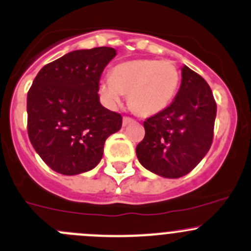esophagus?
<instances>
[{"instance_id":"1","label":"esophagus","mask_w":251,"mask_h":251,"mask_svg":"<svg viewBox=\"0 0 251 251\" xmlns=\"http://www.w3.org/2000/svg\"><path fill=\"white\" fill-rule=\"evenodd\" d=\"M131 123H133L132 118H130V116H124V119H123V125L124 126L128 125V124H131Z\"/></svg>"}]
</instances>
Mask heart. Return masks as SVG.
<instances>
[{
	"instance_id": "b5f03b06",
	"label": "heart",
	"mask_w": 251,
	"mask_h": 251,
	"mask_svg": "<svg viewBox=\"0 0 251 251\" xmlns=\"http://www.w3.org/2000/svg\"><path fill=\"white\" fill-rule=\"evenodd\" d=\"M180 74L172 61L137 58L116 65L99 83V92L111 105L128 94V105L140 116H152L170 105L179 89Z\"/></svg>"
}]
</instances>
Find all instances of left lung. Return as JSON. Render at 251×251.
<instances>
[{
    "instance_id": "1",
    "label": "left lung",
    "mask_w": 251,
    "mask_h": 251,
    "mask_svg": "<svg viewBox=\"0 0 251 251\" xmlns=\"http://www.w3.org/2000/svg\"><path fill=\"white\" fill-rule=\"evenodd\" d=\"M168 108L143 123L146 135L136 147L141 164L164 177H180L201 162L213 141L217 104L207 82L187 66Z\"/></svg>"
}]
</instances>
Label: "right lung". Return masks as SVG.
Masks as SVG:
<instances>
[{"instance_id":"add662e5","label":"right lung","mask_w":251,"mask_h":251,"mask_svg":"<svg viewBox=\"0 0 251 251\" xmlns=\"http://www.w3.org/2000/svg\"><path fill=\"white\" fill-rule=\"evenodd\" d=\"M113 48L76 50L45 65L26 97L28 136L41 159L64 175L88 172L123 116L99 101V79L115 57Z\"/></svg>"}]
</instances>
